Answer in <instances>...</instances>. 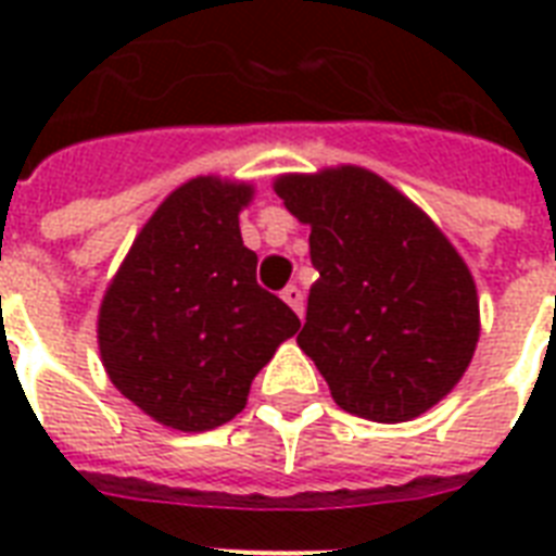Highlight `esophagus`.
I'll return each instance as SVG.
<instances>
[{"label":"esophagus","mask_w":556,"mask_h":556,"mask_svg":"<svg viewBox=\"0 0 556 556\" xmlns=\"http://www.w3.org/2000/svg\"><path fill=\"white\" fill-rule=\"evenodd\" d=\"M282 300H286V303L291 305V308H294L300 317H303V291H300V288H296V286L282 288Z\"/></svg>","instance_id":"1"}]
</instances>
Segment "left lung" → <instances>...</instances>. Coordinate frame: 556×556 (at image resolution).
<instances>
[{
	"label": "left lung",
	"mask_w": 556,
	"mask_h": 556,
	"mask_svg": "<svg viewBox=\"0 0 556 556\" xmlns=\"http://www.w3.org/2000/svg\"><path fill=\"white\" fill-rule=\"evenodd\" d=\"M312 227L314 268L296 343L340 409L380 424L435 406L473 361L479 294L441 227L371 169L343 164L274 181Z\"/></svg>",
	"instance_id": "8db88e82"
}]
</instances>
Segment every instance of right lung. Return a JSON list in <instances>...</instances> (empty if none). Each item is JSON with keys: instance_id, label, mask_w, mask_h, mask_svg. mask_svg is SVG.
Here are the masks:
<instances>
[{"instance_id": "1", "label": "right lung", "mask_w": 556, "mask_h": 556, "mask_svg": "<svg viewBox=\"0 0 556 556\" xmlns=\"http://www.w3.org/2000/svg\"><path fill=\"white\" fill-rule=\"evenodd\" d=\"M253 185L195 176L147 218L98 312L100 361L117 392L169 430L204 432L242 413L253 378L300 329L256 286L239 213Z\"/></svg>"}]
</instances>
